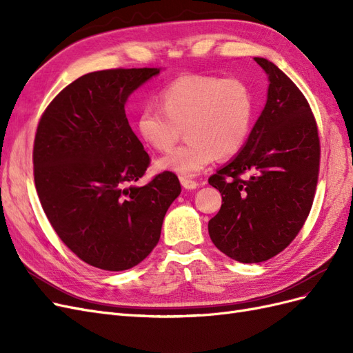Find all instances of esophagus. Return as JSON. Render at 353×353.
<instances>
[{
	"instance_id": "obj_1",
	"label": "esophagus",
	"mask_w": 353,
	"mask_h": 353,
	"mask_svg": "<svg viewBox=\"0 0 353 353\" xmlns=\"http://www.w3.org/2000/svg\"><path fill=\"white\" fill-rule=\"evenodd\" d=\"M179 181H181V185H183L185 190H194L199 187V183L194 179H191L190 176H185V175H181L179 176Z\"/></svg>"
}]
</instances>
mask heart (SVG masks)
<instances>
[{
    "label": "heart",
    "mask_w": 353,
    "mask_h": 353,
    "mask_svg": "<svg viewBox=\"0 0 353 353\" xmlns=\"http://www.w3.org/2000/svg\"><path fill=\"white\" fill-rule=\"evenodd\" d=\"M159 105L138 113L137 130L157 152L172 148L185 130L187 144L160 157L156 166L181 175H196L218 157L236 156L250 135L254 97L239 78L183 74L160 90Z\"/></svg>",
    "instance_id": "obj_1"
}]
</instances>
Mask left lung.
<instances>
[{"label": "left lung", "mask_w": 353, "mask_h": 353, "mask_svg": "<svg viewBox=\"0 0 353 353\" xmlns=\"http://www.w3.org/2000/svg\"><path fill=\"white\" fill-rule=\"evenodd\" d=\"M270 79L268 100L236 159L209 178L222 206L209 221L216 248L243 263L283 252L311 212L321 147L307 100L274 63L254 57Z\"/></svg>", "instance_id": "left-lung-1"}]
</instances>
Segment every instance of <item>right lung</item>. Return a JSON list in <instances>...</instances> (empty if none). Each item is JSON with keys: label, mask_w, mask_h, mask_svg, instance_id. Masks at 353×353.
Returning <instances> with one entry per match:
<instances>
[{"label": "right lung", "mask_w": 353, "mask_h": 353, "mask_svg": "<svg viewBox=\"0 0 353 353\" xmlns=\"http://www.w3.org/2000/svg\"><path fill=\"white\" fill-rule=\"evenodd\" d=\"M160 70L87 73L47 105L34 141V178L60 240L95 268L123 271L145 259L160 239L166 210L181 193L174 172L143 187L150 156L125 113L130 94Z\"/></svg>", "instance_id": "obj_1"}]
</instances>
